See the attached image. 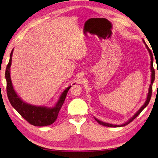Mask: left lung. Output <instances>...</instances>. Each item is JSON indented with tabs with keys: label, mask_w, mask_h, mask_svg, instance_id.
I'll list each match as a JSON object with an SVG mask.
<instances>
[{
	"label": "left lung",
	"mask_w": 158,
	"mask_h": 158,
	"mask_svg": "<svg viewBox=\"0 0 158 158\" xmlns=\"http://www.w3.org/2000/svg\"><path fill=\"white\" fill-rule=\"evenodd\" d=\"M143 43H145V45L146 46V48L147 49V50H148L149 52V54H150V56H151V71H152V81H151V84L149 85V92H148V94H147V100L144 103V105L141 106V108H140L138 111H137L135 115H134V116L132 117H131V118L127 121V122H126L125 123L122 124V125H114V124H110V123H105V122H102V121H100L98 120V119H96L94 117L95 120L97 122H98V123H100V125H102V126H107V127H121V126H124L126 125H127V124L130 123L131 122H132V121L135 119L136 117L138 116L139 114L141 113L142 110L145 108V107L148 105V104L150 101V99H151V97H152V85L153 83V81L154 80H155V70H154V69H153V54L152 53V51L149 49V47L147 46V45L145 43V41L144 40H143Z\"/></svg>",
	"instance_id": "1"
}]
</instances>
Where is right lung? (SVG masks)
I'll return each mask as SVG.
<instances>
[{
    "instance_id": "right-lung-1",
    "label": "right lung",
    "mask_w": 158,
    "mask_h": 158,
    "mask_svg": "<svg viewBox=\"0 0 158 158\" xmlns=\"http://www.w3.org/2000/svg\"><path fill=\"white\" fill-rule=\"evenodd\" d=\"M13 49L10 54L9 62L5 70V78L6 81V94L10 103L17 111L31 125L35 126H46L51 125L56 120L60 109L64 102L67 93L71 86L67 88L60 96L58 101L53 107L35 106L23 102L19 98L13 88L11 77H10V67Z\"/></svg>"
}]
</instances>
